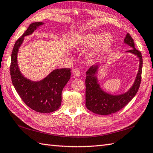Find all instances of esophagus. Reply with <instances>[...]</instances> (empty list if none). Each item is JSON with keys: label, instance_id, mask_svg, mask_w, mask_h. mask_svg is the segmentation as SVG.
Returning <instances> with one entry per match:
<instances>
[{"label": "esophagus", "instance_id": "esophagus-1", "mask_svg": "<svg viewBox=\"0 0 153 153\" xmlns=\"http://www.w3.org/2000/svg\"><path fill=\"white\" fill-rule=\"evenodd\" d=\"M73 74L75 76H80V71L78 68H75V69H73Z\"/></svg>", "mask_w": 153, "mask_h": 153}]
</instances>
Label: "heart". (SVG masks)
Segmentation results:
<instances>
[{
    "instance_id": "heart-1",
    "label": "heart",
    "mask_w": 153,
    "mask_h": 153,
    "mask_svg": "<svg viewBox=\"0 0 153 153\" xmlns=\"http://www.w3.org/2000/svg\"><path fill=\"white\" fill-rule=\"evenodd\" d=\"M113 36L110 33H88L82 36L78 39L76 46L78 47H90L96 45L94 53L102 52L107 50L113 43Z\"/></svg>"
}]
</instances>
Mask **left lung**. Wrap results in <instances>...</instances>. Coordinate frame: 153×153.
Returning a JSON list of instances; mask_svg holds the SVG:
<instances>
[{
    "instance_id": "left-lung-1",
    "label": "left lung",
    "mask_w": 153,
    "mask_h": 153,
    "mask_svg": "<svg viewBox=\"0 0 153 153\" xmlns=\"http://www.w3.org/2000/svg\"><path fill=\"white\" fill-rule=\"evenodd\" d=\"M124 42L131 47L128 52L137 55L140 59V69L134 85L128 92L119 96H112L104 92L97 83L95 76L97 65H94L86 71V106L88 110L100 115H108L120 111L137 94L140 88L141 80L143 59L140 50L135 48L133 39L127 33L124 39Z\"/></svg>"
}]
</instances>
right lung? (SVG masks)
I'll use <instances>...</instances> for the list:
<instances>
[{"label":"right lung","mask_w":153,"mask_h":153,"mask_svg":"<svg viewBox=\"0 0 153 153\" xmlns=\"http://www.w3.org/2000/svg\"><path fill=\"white\" fill-rule=\"evenodd\" d=\"M43 24L42 22L32 23L16 40L12 52L10 75L13 85L23 102L34 111L47 113L59 108L62 90L70 79L71 69H56L42 80L33 82L22 75L17 63V54L24 36L31 34L36 27Z\"/></svg>","instance_id":"add662e5"}]
</instances>
